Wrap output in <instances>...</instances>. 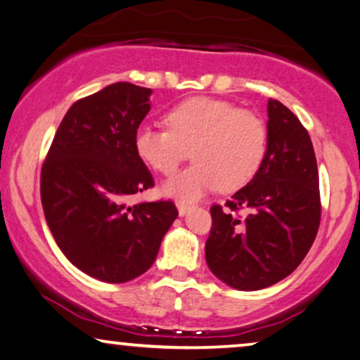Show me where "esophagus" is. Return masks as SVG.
Returning a JSON list of instances; mask_svg holds the SVG:
<instances>
[{"label":"esophagus","mask_w":360,"mask_h":360,"mask_svg":"<svg viewBox=\"0 0 360 360\" xmlns=\"http://www.w3.org/2000/svg\"><path fill=\"white\" fill-rule=\"evenodd\" d=\"M176 207H178V212H179L181 217H184V215L189 214L191 209H192V205L187 204V202H178V204H176Z\"/></svg>","instance_id":"1"}]
</instances>
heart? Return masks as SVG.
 Instances as JSON below:
<instances>
[{"instance_id":"b5f03b06","label":"heart","mask_w":360,"mask_h":360,"mask_svg":"<svg viewBox=\"0 0 360 360\" xmlns=\"http://www.w3.org/2000/svg\"><path fill=\"white\" fill-rule=\"evenodd\" d=\"M166 124L169 131L141 125L134 146L139 158L161 174H173L191 150L195 165L163 184L165 194L174 199H200L219 186L226 192L241 189L264 161V122L229 101L191 98L166 114Z\"/></svg>"}]
</instances>
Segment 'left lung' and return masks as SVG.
<instances>
[{"mask_svg": "<svg viewBox=\"0 0 360 360\" xmlns=\"http://www.w3.org/2000/svg\"><path fill=\"white\" fill-rule=\"evenodd\" d=\"M267 151L259 171L231 200L245 219L210 209L205 261L215 277L236 290L274 285L297 269L320 226V181L310 135L276 99L267 103Z\"/></svg>", "mask_w": 360, "mask_h": 360, "instance_id": "1", "label": "left lung"}]
</instances>
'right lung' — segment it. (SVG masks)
I'll list each match as a JSON object with an SVG mask.
<instances>
[{"instance_id":"add662e5","label":"right lung","mask_w":360,"mask_h":360,"mask_svg":"<svg viewBox=\"0 0 360 360\" xmlns=\"http://www.w3.org/2000/svg\"><path fill=\"white\" fill-rule=\"evenodd\" d=\"M151 93L120 81L77 101L42 166L40 199L55 241L75 267L103 282L148 271L178 217L169 200L127 205L153 186L134 146Z\"/></svg>"}]
</instances>
